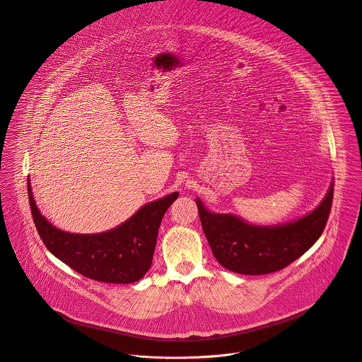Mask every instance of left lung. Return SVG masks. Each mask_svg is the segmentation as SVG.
<instances>
[{
  "label": "left lung",
  "mask_w": 362,
  "mask_h": 362,
  "mask_svg": "<svg viewBox=\"0 0 362 362\" xmlns=\"http://www.w3.org/2000/svg\"><path fill=\"white\" fill-rule=\"evenodd\" d=\"M333 181L323 201L298 220L277 226H257L197 205L204 233L217 262L240 274H266L284 269L304 255L322 235L333 201Z\"/></svg>",
  "instance_id": "8db88e82"
}]
</instances>
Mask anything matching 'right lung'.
I'll return each mask as SVG.
<instances>
[{"instance_id": "1", "label": "right lung", "mask_w": 362, "mask_h": 362, "mask_svg": "<svg viewBox=\"0 0 362 362\" xmlns=\"http://www.w3.org/2000/svg\"><path fill=\"white\" fill-rule=\"evenodd\" d=\"M28 192L35 226L52 255L85 277L115 284L135 283L151 269L161 218L178 198L173 192L146 204L112 230L75 234L57 228L40 213L29 178Z\"/></svg>"}]
</instances>
